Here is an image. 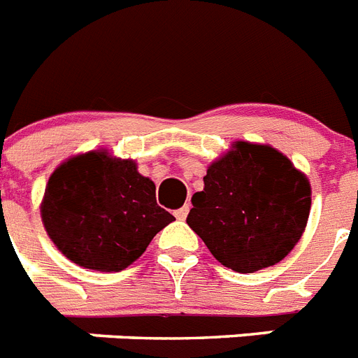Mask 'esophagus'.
<instances>
[{
    "instance_id": "1",
    "label": "esophagus",
    "mask_w": 358,
    "mask_h": 358,
    "mask_svg": "<svg viewBox=\"0 0 358 358\" xmlns=\"http://www.w3.org/2000/svg\"><path fill=\"white\" fill-rule=\"evenodd\" d=\"M188 210H190V206L185 205V206H181V208H177V210L173 212V215H176V217L179 221H182L186 217V215H188Z\"/></svg>"
}]
</instances>
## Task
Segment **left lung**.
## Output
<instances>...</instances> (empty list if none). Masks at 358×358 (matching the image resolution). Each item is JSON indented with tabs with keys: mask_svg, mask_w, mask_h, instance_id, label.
I'll use <instances>...</instances> for the list:
<instances>
[{
	"mask_svg": "<svg viewBox=\"0 0 358 358\" xmlns=\"http://www.w3.org/2000/svg\"><path fill=\"white\" fill-rule=\"evenodd\" d=\"M203 181L186 223L225 267L238 273L271 267L302 238L311 186L278 150L239 141L212 162Z\"/></svg>",
	"mask_w": 358,
	"mask_h": 358,
	"instance_id": "obj_1",
	"label": "left lung"
}]
</instances>
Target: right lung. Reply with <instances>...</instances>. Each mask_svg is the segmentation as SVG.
<instances>
[{
	"mask_svg": "<svg viewBox=\"0 0 358 358\" xmlns=\"http://www.w3.org/2000/svg\"><path fill=\"white\" fill-rule=\"evenodd\" d=\"M47 234L76 265L119 273L176 217L161 208L155 185L129 159L90 152L66 161L41 203Z\"/></svg>",
	"mask_w": 358,
	"mask_h": 358,
	"instance_id": "add662e5",
	"label": "right lung"
}]
</instances>
